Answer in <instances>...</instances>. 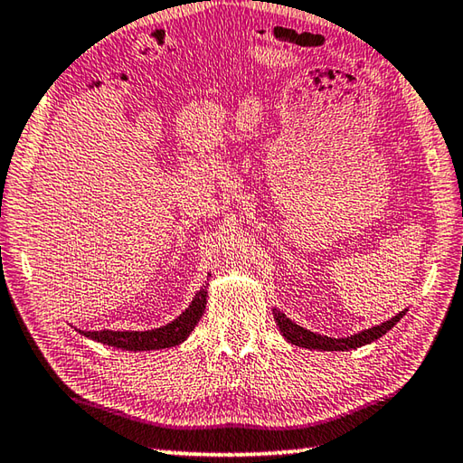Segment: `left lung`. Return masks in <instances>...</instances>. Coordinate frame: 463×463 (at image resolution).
Masks as SVG:
<instances>
[{
  "label": "left lung",
  "mask_w": 463,
  "mask_h": 463,
  "mask_svg": "<svg viewBox=\"0 0 463 463\" xmlns=\"http://www.w3.org/2000/svg\"><path fill=\"white\" fill-rule=\"evenodd\" d=\"M272 313H274V319H277L280 334L285 335L293 345H301V347H307V350H321V352H347V350H355V347H362L370 342H374L378 337H383L386 331H391L396 323L402 319V315L407 311H401L399 315H394L392 319L380 323L376 327L364 329L360 334H354L350 337H339V339L313 334V331L297 326V323L290 321L285 313H280L277 309H272Z\"/></svg>",
  "instance_id": "1"
}]
</instances>
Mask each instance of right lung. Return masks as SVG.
Wrapping results in <instances>:
<instances>
[{"instance_id": "obj_1", "label": "right lung", "mask_w": 463, "mask_h": 463, "mask_svg": "<svg viewBox=\"0 0 463 463\" xmlns=\"http://www.w3.org/2000/svg\"><path fill=\"white\" fill-rule=\"evenodd\" d=\"M207 305V282L201 287V290L194 295L193 303L178 315L175 321L168 326H162L158 329L150 331H79L85 337H91L95 342L121 347V350L129 352H146V350H165V347H173L184 342L191 335V331L197 326L199 319L205 313Z\"/></svg>"}]
</instances>
